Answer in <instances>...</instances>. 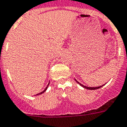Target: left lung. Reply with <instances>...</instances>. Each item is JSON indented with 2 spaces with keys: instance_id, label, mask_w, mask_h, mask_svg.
Masks as SVG:
<instances>
[{
  "instance_id": "8db88e82",
  "label": "left lung",
  "mask_w": 127,
  "mask_h": 127,
  "mask_svg": "<svg viewBox=\"0 0 127 127\" xmlns=\"http://www.w3.org/2000/svg\"><path fill=\"white\" fill-rule=\"evenodd\" d=\"M77 82L79 83V85H81V86H82L83 87H84V88H85V89H90V90H95V89H99V88H100V87H103V85H101V86H99V87H86V86H85V85H82V84H81V83H79L78 81H77Z\"/></svg>"
}]
</instances>
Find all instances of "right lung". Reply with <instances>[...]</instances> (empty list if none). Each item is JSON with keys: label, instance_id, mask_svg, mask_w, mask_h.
Masks as SVG:
<instances>
[{"label": "right lung", "instance_id": "obj_1", "mask_svg": "<svg viewBox=\"0 0 127 127\" xmlns=\"http://www.w3.org/2000/svg\"><path fill=\"white\" fill-rule=\"evenodd\" d=\"M48 85H49V84H48ZM48 86H47V87H46V89H44V91H42V92H41V93H38V94H37V95H40V94H42V93H44V92H45V91H46V89H47V88H48Z\"/></svg>", "mask_w": 127, "mask_h": 127}]
</instances>
